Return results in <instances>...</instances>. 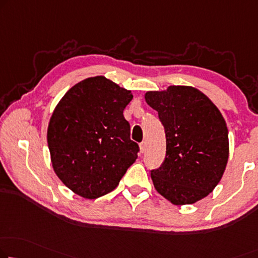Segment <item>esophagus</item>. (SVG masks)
Instances as JSON below:
<instances>
[{
	"label": "esophagus",
	"mask_w": 258,
	"mask_h": 258,
	"mask_svg": "<svg viewBox=\"0 0 258 258\" xmlns=\"http://www.w3.org/2000/svg\"><path fill=\"white\" fill-rule=\"evenodd\" d=\"M140 152H141V154H144L146 152V142L145 141H142L140 144Z\"/></svg>",
	"instance_id": "obj_1"
}]
</instances>
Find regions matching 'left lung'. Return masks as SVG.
I'll list each match as a JSON object with an SVG mask.
<instances>
[{"instance_id":"1","label":"left lung","mask_w":258,"mask_h":258,"mask_svg":"<svg viewBox=\"0 0 258 258\" xmlns=\"http://www.w3.org/2000/svg\"><path fill=\"white\" fill-rule=\"evenodd\" d=\"M145 99L157 111L166 131V160L151 174L155 190L174 205L205 198L221 180L228 162V128L220 110L191 86L147 91Z\"/></svg>"}]
</instances>
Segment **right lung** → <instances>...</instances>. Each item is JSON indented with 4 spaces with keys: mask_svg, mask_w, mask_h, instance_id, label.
<instances>
[{
    "mask_svg": "<svg viewBox=\"0 0 258 258\" xmlns=\"http://www.w3.org/2000/svg\"><path fill=\"white\" fill-rule=\"evenodd\" d=\"M131 90L105 76L72 87L49 118L47 144L53 170L64 185L86 199L113 191L139 152L124 118Z\"/></svg>",
    "mask_w": 258,
    "mask_h": 258,
    "instance_id": "obj_1",
    "label": "right lung"
}]
</instances>
